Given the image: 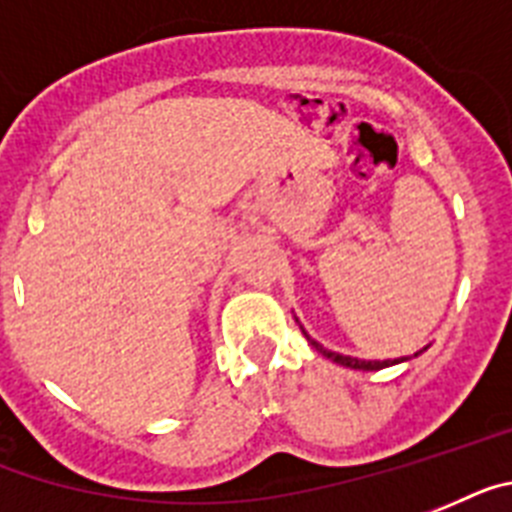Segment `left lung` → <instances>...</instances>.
<instances>
[{"label": "left lung", "instance_id": "8db88e82", "mask_svg": "<svg viewBox=\"0 0 512 512\" xmlns=\"http://www.w3.org/2000/svg\"><path fill=\"white\" fill-rule=\"evenodd\" d=\"M296 322H299V320H296ZM299 328H302V325H299ZM302 333H304V338H307V341H309V346H312V349H315L317 354H322V356H325V359H330V362L341 364V367L362 369V372H375V369H385V367H393V364L409 362V359L419 356V354H422V351H427V346H424V349L416 351L414 356H401V359H385V362H369V359H356V356H346V354H338V351L325 349V346H322V343H317L315 338L309 336V333L304 328H302Z\"/></svg>", "mask_w": 512, "mask_h": 512}]
</instances>
